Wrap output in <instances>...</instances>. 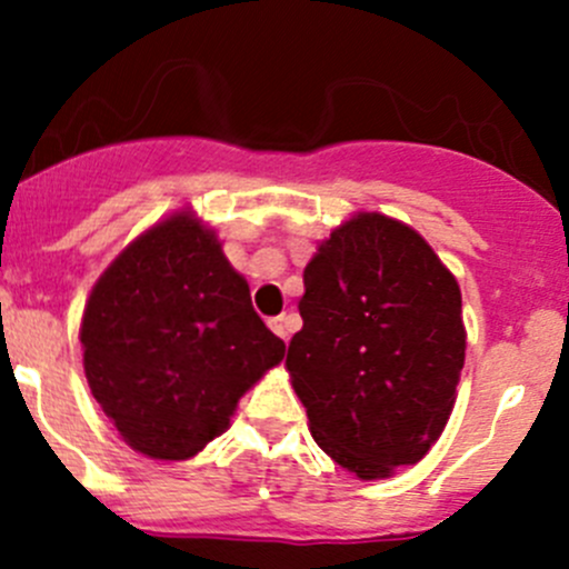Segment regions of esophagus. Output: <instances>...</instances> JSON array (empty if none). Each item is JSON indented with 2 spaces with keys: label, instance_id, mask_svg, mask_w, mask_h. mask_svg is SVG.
I'll return each instance as SVG.
<instances>
[{
  "label": "esophagus",
  "instance_id": "esophagus-1",
  "mask_svg": "<svg viewBox=\"0 0 569 569\" xmlns=\"http://www.w3.org/2000/svg\"><path fill=\"white\" fill-rule=\"evenodd\" d=\"M269 327H272V330L278 332L283 341H289V332H291V319L289 317H272V319H269Z\"/></svg>",
  "mask_w": 569,
  "mask_h": 569
}]
</instances>
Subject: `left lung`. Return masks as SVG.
Listing matches in <instances>:
<instances>
[{
    "label": "left lung",
    "instance_id": "8db88e82",
    "mask_svg": "<svg viewBox=\"0 0 569 569\" xmlns=\"http://www.w3.org/2000/svg\"><path fill=\"white\" fill-rule=\"evenodd\" d=\"M286 369L327 457L388 479L438 443L465 363L460 283L405 222L358 211L308 261Z\"/></svg>",
    "mask_w": 569,
    "mask_h": 569
}]
</instances>
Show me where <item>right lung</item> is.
Segmentation results:
<instances>
[{"mask_svg": "<svg viewBox=\"0 0 569 569\" xmlns=\"http://www.w3.org/2000/svg\"><path fill=\"white\" fill-rule=\"evenodd\" d=\"M84 377L120 438L151 460H192L283 360L214 228L181 209L131 239L96 280Z\"/></svg>", "mask_w": 569, "mask_h": 569, "instance_id": "obj_1", "label": "right lung"}]
</instances>
